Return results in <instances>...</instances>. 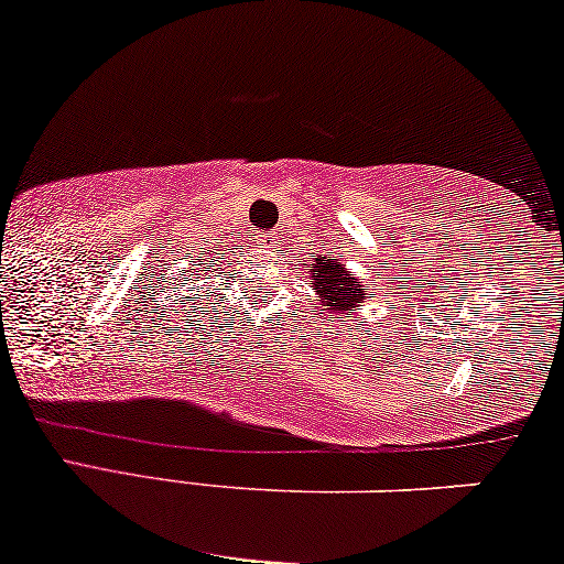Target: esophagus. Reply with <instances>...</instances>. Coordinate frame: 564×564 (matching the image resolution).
I'll return each instance as SVG.
<instances>
[{"label":"esophagus","mask_w":564,"mask_h":564,"mask_svg":"<svg viewBox=\"0 0 564 564\" xmlns=\"http://www.w3.org/2000/svg\"><path fill=\"white\" fill-rule=\"evenodd\" d=\"M272 243H274V236H272V232H264V236H261V246H264V248H272Z\"/></svg>","instance_id":"obj_1"}]
</instances>
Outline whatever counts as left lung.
I'll return each instance as SVG.
<instances>
[{"instance_id":"left-lung-1","label":"left lung","mask_w":564,"mask_h":564,"mask_svg":"<svg viewBox=\"0 0 564 564\" xmlns=\"http://www.w3.org/2000/svg\"><path fill=\"white\" fill-rule=\"evenodd\" d=\"M311 288L318 295V305L328 316L352 318L365 300V284L357 280L336 256L321 253L311 264Z\"/></svg>"}]
</instances>
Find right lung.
I'll list each match as a JSON object with an SVG mask.
<instances>
[{"mask_svg": "<svg viewBox=\"0 0 564 564\" xmlns=\"http://www.w3.org/2000/svg\"><path fill=\"white\" fill-rule=\"evenodd\" d=\"M192 267H196V269H188V272L184 274V282H199V280H207L209 276V269L212 267H207V264H192Z\"/></svg>", "mask_w": 564, "mask_h": 564, "instance_id": "obj_1", "label": "right lung"}]
</instances>
